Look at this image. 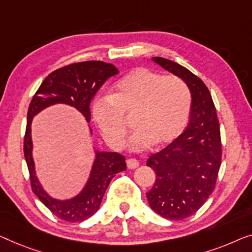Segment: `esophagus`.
I'll list each match as a JSON object with an SVG mask.
<instances>
[{"label": "esophagus", "instance_id": "esophagus-1", "mask_svg": "<svg viewBox=\"0 0 252 252\" xmlns=\"http://www.w3.org/2000/svg\"><path fill=\"white\" fill-rule=\"evenodd\" d=\"M126 166L129 169H136L137 166H139V161L136 160V158H127Z\"/></svg>", "mask_w": 252, "mask_h": 252}]
</instances>
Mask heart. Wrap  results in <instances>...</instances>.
I'll return each mask as SVG.
<instances>
[{
	"instance_id": "b5f03b06",
	"label": "heart",
	"mask_w": 252,
	"mask_h": 252,
	"mask_svg": "<svg viewBox=\"0 0 252 252\" xmlns=\"http://www.w3.org/2000/svg\"><path fill=\"white\" fill-rule=\"evenodd\" d=\"M192 97L187 84L178 76L162 75L139 67L115 83L111 95L95 98L92 114L109 146H125L126 116L133 114L134 127L130 146L143 151L171 144L189 122Z\"/></svg>"
}]
</instances>
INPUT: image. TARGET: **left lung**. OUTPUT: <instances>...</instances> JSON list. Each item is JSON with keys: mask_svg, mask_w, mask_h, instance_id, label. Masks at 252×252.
<instances>
[{"mask_svg": "<svg viewBox=\"0 0 252 252\" xmlns=\"http://www.w3.org/2000/svg\"><path fill=\"white\" fill-rule=\"evenodd\" d=\"M153 60L182 77L192 94L189 126L146 163L157 175L146 193L148 204L163 218L182 220L195 214L214 192L221 164L220 127L203 81L171 60L161 57Z\"/></svg>", "mask_w": 252, "mask_h": 252, "instance_id": "1", "label": "left lung"}]
</instances>
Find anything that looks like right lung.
I'll return each instance as SVG.
<instances>
[{"label": "right lung", "instance_id": "obj_1", "mask_svg": "<svg viewBox=\"0 0 252 252\" xmlns=\"http://www.w3.org/2000/svg\"><path fill=\"white\" fill-rule=\"evenodd\" d=\"M118 73L119 69L113 63L100 60L69 63L54 70L45 77L32 98L28 107L24 137V155L30 171L32 190L56 217L65 221H83L98 211L113 177L126 169V158L115 152H98L90 179L83 192L72 200L57 201L42 189L35 176L34 161L32 158V119L48 106L63 102L79 109L89 122L91 119V99L108 77Z\"/></svg>", "mask_w": 252, "mask_h": 252}]
</instances>
